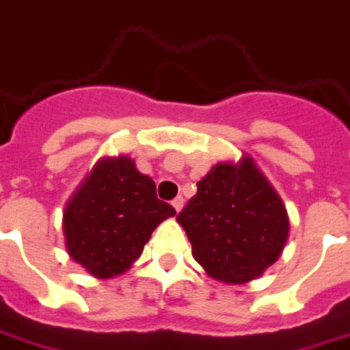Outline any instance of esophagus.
<instances>
[{
  "label": "esophagus",
  "instance_id": "34e87169",
  "mask_svg": "<svg viewBox=\"0 0 350 350\" xmlns=\"http://www.w3.org/2000/svg\"><path fill=\"white\" fill-rule=\"evenodd\" d=\"M172 208L176 209V213H180L183 208V198L182 196H176L174 200H172Z\"/></svg>",
  "mask_w": 350,
  "mask_h": 350
}]
</instances>
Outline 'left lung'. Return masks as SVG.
Segmentation results:
<instances>
[{
  "mask_svg": "<svg viewBox=\"0 0 350 350\" xmlns=\"http://www.w3.org/2000/svg\"><path fill=\"white\" fill-rule=\"evenodd\" d=\"M196 187L176 217L193 258L222 284L239 286L261 276L289 237V217L276 189L250 155L217 163Z\"/></svg>",
  "mask_w": 350,
  "mask_h": 350,
  "instance_id": "left-lung-1",
  "label": "left lung"
}]
</instances>
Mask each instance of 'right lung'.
<instances>
[{"instance_id":"obj_1","label":"right lung","mask_w":350,"mask_h":350,"mask_svg":"<svg viewBox=\"0 0 350 350\" xmlns=\"http://www.w3.org/2000/svg\"><path fill=\"white\" fill-rule=\"evenodd\" d=\"M174 215L131 157H102L64 206V247L90 276L113 278L141 258L152 232Z\"/></svg>"}]
</instances>
